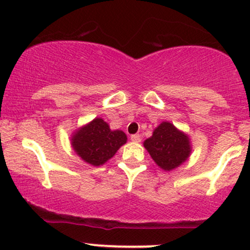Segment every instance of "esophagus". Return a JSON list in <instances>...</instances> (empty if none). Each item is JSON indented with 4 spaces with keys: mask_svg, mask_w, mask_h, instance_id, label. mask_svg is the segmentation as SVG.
I'll use <instances>...</instances> for the list:
<instances>
[{
    "mask_svg": "<svg viewBox=\"0 0 250 250\" xmlns=\"http://www.w3.org/2000/svg\"><path fill=\"white\" fill-rule=\"evenodd\" d=\"M130 140L134 142H140L141 141V136H140L139 134H134L130 136Z\"/></svg>",
    "mask_w": 250,
    "mask_h": 250,
    "instance_id": "esophagus-1",
    "label": "esophagus"
}]
</instances>
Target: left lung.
<instances>
[{
  "label": "left lung",
  "instance_id": "8db88e82",
  "mask_svg": "<svg viewBox=\"0 0 250 250\" xmlns=\"http://www.w3.org/2000/svg\"><path fill=\"white\" fill-rule=\"evenodd\" d=\"M143 145L156 165L165 170L179 167L190 154L187 135L169 122H162L154 130L153 136L146 140Z\"/></svg>",
  "mask_w": 250,
  "mask_h": 250
}]
</instances>
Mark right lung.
<instances>
[{
    "label": "right lung",
    "mask_w": 250,
    "mask_h": 250,
    "mask_svg": "<svg viewBox=\"0 0 250 250\" xmlns=\"http://www.w3.org/2000/svg\"><path fill=\"white\" fill-rule=\"evenodd\" d=\"M71 142L82 160L93 166H100L115 155L127 142V136L121 130L111 131L108 123L102 119H95L80 129Z\"/></svg>",
    "instance_id": "obj_1"
}]
</instances>
